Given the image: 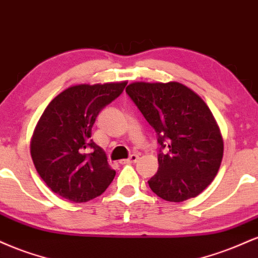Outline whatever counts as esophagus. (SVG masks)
I'll use <instances>...</instances> for the list:
<instances>
[{"mask_svg":"<svg viewBox=\"0 0 258 258\" xmlns=\"http://www.w3.org/2000/svg\"><path fill=\"white\" fill-rule=\"evenodd\" d=\"M138 155H136V154H132L131 156H130L128 159L126 160H121V164H135V162L138 161Z\"/></svg>","mask_w":258,"mask_h":258,"instance_id":"esophagus-1","label":"esophagus"}]
</instances>
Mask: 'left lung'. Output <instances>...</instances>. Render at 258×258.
I'll return each instance as SVG.
<instances>
[{"label":"left lung","instance_id":"obj_1","mask_svg":"<svg viewBox=\"0 0 258 258\" xmlns=\"http://www.w3.org/2000/svg\"><path fill=\"white\" fill-rule=\"evenodd\" d=\"M126 93L158 135L159 170L148 180L166 201L198 197L220 170L223 139L206 103L179 82H132Z\"/></svg>","mask_w":258,"mask_h":258}]
</instances>
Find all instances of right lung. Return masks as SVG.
<instances>
[{
  "label": "right lung",
  "mask_w": 258,
  "mask_h": 258,
  "mask_svg": "<svg viewBox=\"0 0 258 258\" xmlns=\"http://www.w3.org/2000/svg\"><path fill=\"white\" fill-rule=\"evenodd\" d=\"M126 85L72 86L44 109L31 137L30 153L40 177L59 197L86 203L104 193L114 179L116 172L91 135L100 110Z\"/></svg>",
  "instance_id": "obj_1"
}]
</instances>
